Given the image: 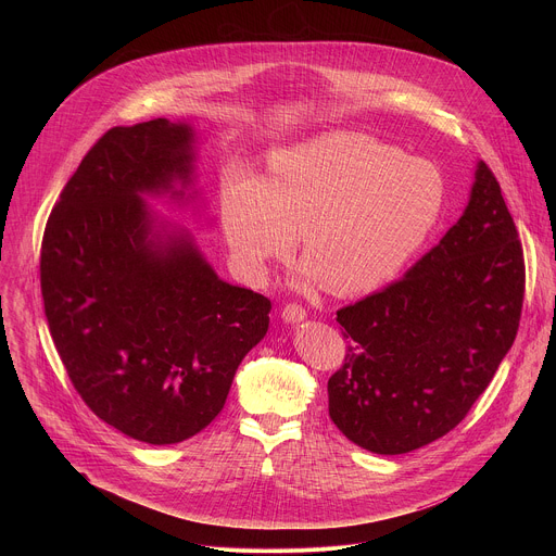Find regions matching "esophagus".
<instances>
[{"label": "esophagus", "mask_w": 556, "mask_h": 556, "mask_svg": "<svg viewBox=\"0 0 556 556\" xmlns=\"http://www.w3.org/2000/svg\"><path fill=\"white\" fill-rule=\"evenodd\" d=\"M281 316H283L286 324H299V321L305 319L307 312H305V307H301V305H296V303H288V305H283Z\"/></svg>", "instance_id": "34e87169"}]
</instances>
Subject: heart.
Listing matches in <instances>:
<instances>
[{"label":"heart","instance_id":"1","mask_svg":"<svg viewBox=\"0 0 556 556\" xmlns=\"http://www.w3.org/2000/svg\"><path fill=\"white\" fill-rule=\"evenodd\" d=\"M444 202V176L429 161L332 131L275 151L264 180L232 174L222 191V226L255 275L290 257L303 235L307 279L352 296L391 281L420 253Z\"/></svg>","mask_w":556,"mask_h":556}]
</instances>
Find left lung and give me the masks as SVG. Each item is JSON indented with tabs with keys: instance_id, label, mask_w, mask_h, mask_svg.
<instances>
[{
	"instance_id": "obj_1",
	"label": "left lung",
	"mask_w": 556,
	"mask_h": 556,
	"mask_svg": "<svg viewBox=\"0 0 556 556\" xmlns=\"http://www.w3.org/2000/svg\"><path fill=\"white\" fill-rule=\"evenodd\" d=\"M519 232L486 163L438 247L403 279L337 312L345 363L328 380L330 418L354 444L401 455L455 429L519 330Z\"/></svg>"
}]
</instances>
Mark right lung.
I'll list each match as a JSON object with an SVG mask.
<instances>
[{
	"instance_id": "1",
	"label": "right lung",
	"mask_w": 556,
	"mask_h": 556,
	"mask_svg": "<svg viewBox=\"0 0 556 556\" xmlns=\"http://www.w3.org/2000/svg\"><path fill=\"white\" fill-rule=\"evenodd\" d=\"M193 142L189 123L167 118L112 127L63 187L41 242L46 319L74 389L147 444L208 427L270 324L264 294L222 281L191 235L144 202L185 200Z\"/></svg>"
}]
</instances>
